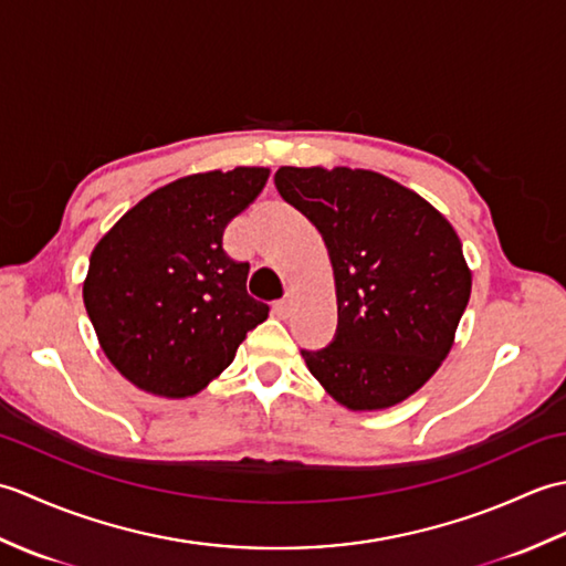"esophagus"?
I'll use <instances>...</instances> for the list:
<instances>
[{"label":"esophagus","mask_w":566,"mask_h":566,"mask_svg":"<svg viewBox=\"0 0 566 566\" xmlns=\"http://www.w3.org/2000/svg\"><path fill=\"white\" fill-rule=\"evenodd\" d=\"M272 311H274V314L280 316V318H286V316H290V311H292V296H284L282 302H276V304L272 306Z\"/></svg>","instance_id":"obj_1"}]
</instances>
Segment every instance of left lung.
I'll return each instance as SVG.
<instances>
[{"label": "left lung", "instance_id": "left-lung-1", "mask_svg": "<svg viewBox=\"0 0 566 566\" xmlns=\"http://www.w3.org/2000/svg\"><path fill=\"white\" fill-rule=\"evenodd\" d=\"M274 185L328 248L338 331L306 367L353 411L401 403L436 375L472 292L444 216L371 170L280 167Z\"/></svg>", "mask_w": 566, "mask_h": 566}]
</instances>
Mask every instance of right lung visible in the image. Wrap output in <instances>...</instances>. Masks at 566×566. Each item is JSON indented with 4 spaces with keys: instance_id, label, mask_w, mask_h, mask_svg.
Masks as SVG:
<instances>
[{
    "instance_id": "1",
    "label": "right lung",
    "mask_w": 566,
    "mask_h": 566,
    "mask_svg": "<svg viewBox=\"0 0 566 566\" xmlns=\"http://www.w3.org/2000/svg\"><path fill=\"white\" fill-rule=\"evenodd\" d=\"M268 167L189 175L126 211L92 250L84 308L104 355L138 389L185 399L233 363L270 306L223 231L258 199Z\"/></svg>"
}]
</instances>
